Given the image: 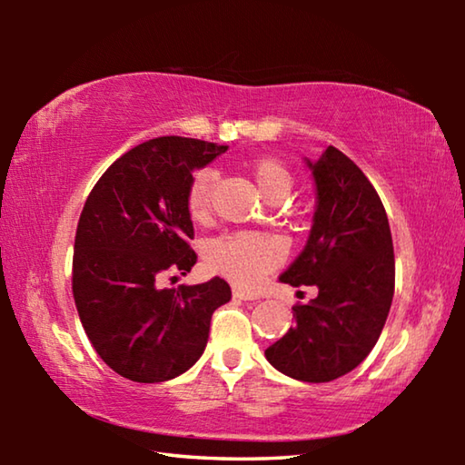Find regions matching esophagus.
<instances>
[{"instance_id":"esophagus-1","label":"esophagus","mask_w":465,"mask_h":465,"mask_svg":"<svg viewBox=\"0 0 465 465\" xmlns=\"http://www.w3.org/2000/svg\"><path fill=\"white\" fill-rule=\"evenodd\" d=\"M233 297L243 299V302H254V299H258L256 293H250V291H243V289H233Z\"/></svg>"}]
</instances>
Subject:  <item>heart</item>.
<instances>
[{"instance_id": "b5f03b06", "label": "heart", "mask_w": 465, "mask_h": 465, "mask_svg": "<svg viewBox=\"0 0 465 465\" xmlns=\"http://www.w3.org/2000/svg\"><path fill=\"white\" fill-rule=\"evenodd\" d=\"M254 178L266 201L287 196L293 186L289 170L281 162L264 157L254 163ZM215 183V172L204 168L194 172L188 186L186 207L194 219L207 215L211 204V188ZM279 242L262 233H230L209 243L207 258L225 277L240 285H254L269 272L281 258Z\"/></svg>"}]
</instances>
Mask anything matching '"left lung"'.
<instances>
[{"instance_id":"8db88e82","label":"left lung","mask_w":465,"mask_h":465,"mask_svg":"<svg viewBox=\"0 0 465 465\" xmlns=\"http://www.w3.org/2000/svg\"><path fill=\"white\" fill-rule=\"evenodd\" d=\"M305 166L316 184L310 238L279 279L318 287V295L295 305V326L264 357L293 380L324 383L371 352L390 313L396 264L388 215L357 163L328 145Z\"/></svg>"}]
</instances>
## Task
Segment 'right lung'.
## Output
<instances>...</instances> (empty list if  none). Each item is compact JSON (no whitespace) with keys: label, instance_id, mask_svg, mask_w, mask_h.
<instances>
[{"label":"right lung","instance_id":"add662e5","mask_svg":"<svg viewBox=\"0 0 465 465\" xmlns=\"http://www.w3.org/2000/svg\"><path fill=\"white\" fill-rule=\"evenodd\" d=\"M227 145L157 137L121 155L84 204L75 232L74 299L100 359L139 383L168 381L201 359L211 316L232 299L223 279L162 289L196 262L186 194L193 172Z\"/></svg>","mask_w":465,"mask_h":465}]
</instances>
